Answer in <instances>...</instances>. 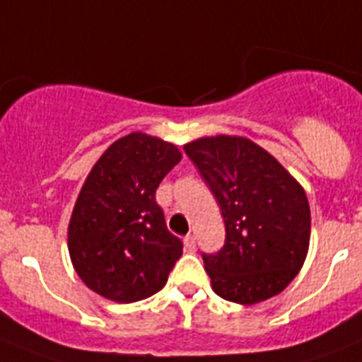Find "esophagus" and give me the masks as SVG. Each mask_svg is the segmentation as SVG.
Masks as SVG:
<instances>
[{"label":"esophagus","instance_id":"34e87169","mask_svg":"<svg viewBox=\"0 0 362 362\" xmlns=\"http://www.w3.org/2000/svg\"><path fill=\"white\" fill-rule=\"evenodd\" d=\"M184 246H185V250L191 251V253H193V251L197 250V242H194L193 235H185V237H184Z\"/></svg>","mask_w":362,"mask_h":362}]
</instances>
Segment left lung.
<instances>
[{
    "mask_svg": "<svg viewBox=\"0 0 362 362\" xmlns=\"http://www.w3.org/2000/svg\"><path fill=\"white\" fill-rule=\"evenodd\" d=\"M184 151L224 216V246L202 253L213 291L238 304L281 293L303 268L310 246L312 216L303 187L247 138H200Z\"/></svg>",
    "mask_w": 362,
    "mask_h": 362,
    "instance_id": "left-lung-1",
    "label": "left lung"
}]
</instances>
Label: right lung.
Instances as JSON below:
<instances>
[{
	"label": "right lung",
	"instance_id": "obj_1",
	"mask_svg": "<svg viewBox=\"0 0 362 362\" xmlns=\"http://www.w3.org/2000/svg\"><path fill=\"white\" fill-rule=\"evenodd\" d=\"M180 158L173 144L131 133L94 163L69 224L72 266L87 288L129 304L165 286L184 246L155 194Z\"/></svg>",
	"mask_w": 362,
	"mask_h": 362
}]
</instances>
